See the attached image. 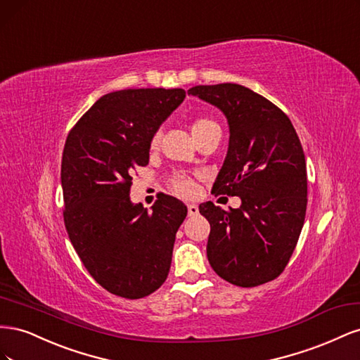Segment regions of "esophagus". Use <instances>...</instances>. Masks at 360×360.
I'll return each mask as SVG.
<instances>
[{
	"mask_svg": "<svg viewBox=\"0 0 360 360\" xmlns=\"http://www.w3.org/2000/svg\"><path fill=\"white\" fill-rule=\"evenodd\" d=\"M188 213L189 216H197L200 213V209L197 204H188Z\"/></svg>",
	"mask_w": 360,
	"mask_h": 360,
	"instance_id": "1",
	"label": "esophagus"
}]
</instances>
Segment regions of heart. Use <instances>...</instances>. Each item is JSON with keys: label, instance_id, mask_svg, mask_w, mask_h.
<instances>
[{"label": "heart", "instance_id": "obj_1", "mask_svg": "<svg viewBox=\"0 0 360 360\" xmlns=\"http://www.w3.org/2000/svg\"><path fill=\"white\" fill-rule=\"evenodd\" d=\"M214 126H217V124L210 118H197L191 126L192 136L202 134V132H205L207 129L214 127ZM159 138H160V134L156 132L153 135V138H151V143H150L151 147L158 146ZM171 189L176 192L177 195H180V197H193V195L197 193V184H195V181L189 176L180 174V176H176L171 180Z\"/></svg>", "mask_w": 360, "mask_h": 360}]
</instances>
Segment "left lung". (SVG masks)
<instances>
[{"label":"left lung","mask_w":360,"mask_h":360,"mask_svg":"<svg viewBox=\"0 0 360 360\" xmlns=\"http://www.w3.org/2000/svg\"><path fill=\"white\" fill-rule=\"evenodd\" d=\"M224 112L226 158L214 195L240 197L238 209L200 204L210 222L207 258L222 279L257 287L278 278L297 245L308 202L307 162L290 118L266 97L238 84L188 90Z\"/></svg>","instance_id":"left-lung-1"}]
</instances>
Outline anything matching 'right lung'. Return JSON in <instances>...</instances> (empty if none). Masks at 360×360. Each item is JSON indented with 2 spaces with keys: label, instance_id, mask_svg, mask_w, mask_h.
Here are the masks:
<instances>
[{
  "label": "right lung",
  "instance_id": "right-lung-1",
  "mask_svg": "<svg viewBox=\"0 0 360 360\" xmlns=\"http://www.w3.org/2000/svg\"><path fill=\"white\" fill-rule=\"evenodd\" d=\"M184 97L183 89L108 93L66 139L64 225L89 274L115 296L146 297L168 276L186 205L162 193L147 212L129 193L134 169L148 163L151 138Z\"/></svg>",
  "mask_w": 360,
  "mask_h": 360
}]
</instances>
